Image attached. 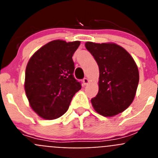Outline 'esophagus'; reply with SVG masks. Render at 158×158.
Segmentation results:
<instances>
[{
    "instance_id": "esophagus-1",
    "label": "esophagus",
    "mask_w": 158,
    "mask_h": 158,
    "mask_svg": "<svg viewBox=\"0 0 158 158\" xmlns=\"http://www.w3.org/2000/svg\"><path fill=\"white\" fill-rule=\"evenodd\" d=\"M82 82H83L84 85H87L89 83V79H88L87 77H85L83 79V81H82Z\"/></svg>"
}]
</instances>
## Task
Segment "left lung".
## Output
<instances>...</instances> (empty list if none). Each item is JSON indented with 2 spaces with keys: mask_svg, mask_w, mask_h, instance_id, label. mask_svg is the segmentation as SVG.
<instances>
[{
  "mask_svg": "<svg viewBox=\"0 0 158 158\" xmlns=\"http://www.w3.org/2000/svg\"><path fill=\"white\" fill-rule=\"evenodd\" d=\"M85 47L100 70L99 92L91 100L93 108L105 117L123 112L133 102L139 85V69L135 60L115 43L87 42Z\"/></svg>",
  "mask_w": 158,
  "mask_h": 158,
  "instance_id": "1",
  "label": "left lung"
}]
</instances>
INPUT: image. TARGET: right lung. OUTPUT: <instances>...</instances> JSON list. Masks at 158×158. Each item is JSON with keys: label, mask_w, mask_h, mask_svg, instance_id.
Here are the masks:
<instances>
[{"label": "right lung", "mask_w": 158, "mask_h": 158, "mask_svg": "<svg viewBox=\"0 0 158 158\" xmlns=\"http://www.w3.org/2000/svg\"><path fill=\"white\" fill-rule=\"evenodd\" d=\"M80 43L54 40L29 59L25 72V93L31 108L41 118L54 119L64 115L81 88L73 77L72 58Z\"/></svg>", "instance_id": "1"}]
</instances>
